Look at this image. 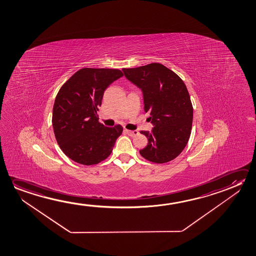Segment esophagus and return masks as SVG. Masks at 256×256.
Returning <instances> with one entry per match:
<instances>
[{
    "instance_id": "esophagus-1",
    "label": "esophagus",
    "mask_w": 256,
    "mask_h": 256,
    "mask_svg": "<svg viewBox=\"0 0 256 256\" xmlns=\"http://www.w3.org/2000/svg\"><path fill=\"white\" fill-rule=\"evenodd\" d=\"M124 132H126V134H128L129 136H132V137H134V136L138 135V130H130L126 129V130H124Z\"/></svg>"
}]
</instances>
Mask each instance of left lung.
<instances>
[{"label":"left lung","mask_w":256,"mask_h":256,"mask_svg":"<svg viewBox=\"0 0 256 256\" xmlns=\"http://www.w3.org/2000/svg\"><path fill=\"white\" fill-rule=\"evenodd\" d=\"M126 78L142 89L144 111L154 127L142 130L148 145L140 154L150 162L164 164L176 158L190 140L193 106L187 87L178 74L160 63L122 68Z\"/></svg>","instance_id":"left-lung-1"}]
</instances>
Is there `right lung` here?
Returning a JSON list of instances; mask_svg holds the SVG:
<instances>
[{
    "label": "right lung",
    "instance_id": "right-lung-1",
    "mask_svg": "<svg viewBox=\"0 0 256 256\" xmlns=\"http://www.w3.org/2000/svg\"><path fill=\"white\" fill-rule=\"evenodd\" d=\"M122 76L119 69L84 68L58 90L53 106V130L61 150L74 162L97 164L113 150L122 127L103 126L97 111L105 90Z\"/></svg>",
    "mask_w": 256,
    "mask_h": 256
}]
</instances>
